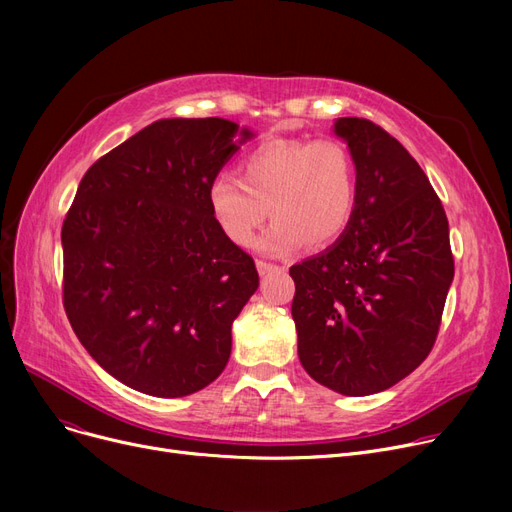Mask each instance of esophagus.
<instances>
[{"mask_svg":"<svg viewBox=\"0 0 512 512\" xmlns=\"http://www.w3.org/2000/svg\"><path fill=\"white\" fill-rule=\"evenodd\" d=\"M257 272L261 274V276H267V274H272V272H286V267L284 265H276V263H267V261H257Z\"/></svg>","mask_w":512,"mask_h":512,"instance_id":"1","label":"esophagus"}]
</instances>
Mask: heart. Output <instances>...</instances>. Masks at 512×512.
I'll return each instance as SVG.
<instances>
[{
  "mask_svg": "<svg viewBox=\"0 0 512 512\" xmlns=\"http://www.w3.org/2000/svg\"><path fill=\"white\" fill-rule=\"evenodd\" d=\"M240 180L222 174L207 188L215 224L238 247L257 240L267 255H288L303 242L324 249L336 242L357 203L355 164L340 141H267L240 161Z\"/></svg>",
  "mask_w": 512,
  "mask_h": 512,
  "instance_id": "obj_1",
  "label": "heart"
}]
</instances>
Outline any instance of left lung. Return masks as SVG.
<instances>
[{"label":"left lung","instance_id":"1","mask_svg":"<svg viewBox=\"0 0 512 512\" xmlns=\"http://www.w3.org/2000/svg\"><path fill=\"white\" fill-rule=\"evenodd\" d=\"M332 132L357 172L353 218L334 245L290 267L299 359L344 396L388 390L432 351L454 278L444 207L411 153L363 118Z\"/></svg>","mask_w":512,"mask_h":512}]
</instances>
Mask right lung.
Returning a JSON list of instances; mask_svg holds the SVG:
<instances>
[{
  "instance_id": "obj_1",
  "label": "right lung",
  "mask_w": 512,
  "mask_h": 512,
  "mask_svg": "<svg viewBox=\"0 0 512 512\" xmlns=\"http://www.w3.org/2000/svg\"><path fill=\"white\" fill-rule=\"evenodd\" d=\"M253 137L224 118H164L78 184L62 226L64 309L87 353L132 390L188 396L230 359L232 321L259 276L215 224L207 188Z\"/></svg>"
}]
</instances>
